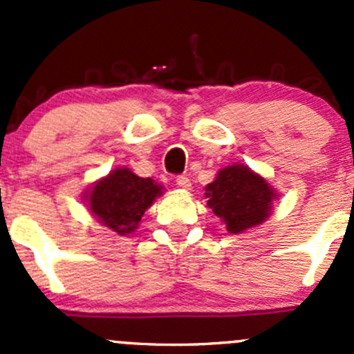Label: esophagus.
Segmentation results:
<instances>
[{
  "mask_svg": "<svg viewBox=\"0 0 354 354\" xmlns=\"http://www.w3.org/2000/svg\"><path fill=\"white\" fill-rule=\"evenodd\" d=\"M176 185L180 188H183V190H190V188H192V181L188 180L187 176H178L176 178Z\"/></svg>",
  "mask_w": 354,
  "mask_h": 354,
  "instance_id": "34e87169",
  "label": "esophagus"
}]
</instances>
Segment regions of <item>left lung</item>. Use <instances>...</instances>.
I'll use <instances>...</instances> for the list:
<instances>
[{"mask_svg": "<svg viewBox=\"0 0 354 354\" xmlns=\"http://www.w3.org/2000/svg\"><path fill=\"white\" fill-rule=\"evenodd\" d=\"M207 205L221 217L230 233L238 234L262 224L270 216L276 190L266 178L253 173L248 166L233 164L217 173L205 187Z\"/></svg>", "mask_w": 354, "mask_h": 354, "instance_id": "obj_1", "label": "left lung"}]
</instances>
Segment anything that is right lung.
<instances>
[{
    "instance_id": "1",
    "label": "right lung",
    "mask_w": 354,
    "mask_h": 354,
    "mask_svg": "<svg viewBox=\"0 0 354 354\" xmlns=\"http://www.w3.org/2000/svg\"><path fill=\"white\" fill-rule=\"evenodd\" d=\"M160 195L162 187L152 178H140L128 167H116L85 192L84 200L99 223L118 234H130Z\"/></svg>"
}]
</instances>
